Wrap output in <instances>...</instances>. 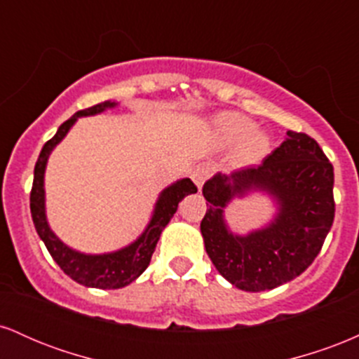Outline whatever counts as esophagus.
<instances>
[{
    "label": "esophagus",
    "instance_id": "34e87169",
    "mask_svg": "<svg viewBox=\"0 0 359 359\" xmlns=\"http://www.w3.org/2000/svg\"><path fill=\"white\" fill-rule=\"evenodd\" d=\"M209 177H211V165H209V163H199V165L194 167L191 172V179L194 180L197 189H203L204 182Z\"/></svg>",
    "mask_w": 359,
    "mask_h": 359
}]
</instances>
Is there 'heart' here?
Listing matches in <instances>:
<instances>
[{
	"label": "heart",
	"mask_w": 359,
	"mask_h": 359,
	"mask_svg": "<svg viewBox=\"0 0 359 359\" xmlns=\"http://www.w3.org/2000/svg\"><path fill=\"white\" fill-rule=\"evenodd\" d=\"M212 133L222 145L238 143V160L245 165H253L263 160L270 150V137L266 131L257 130L253 119L236 111H222L212 118Z\"/></svg>",
	"instance_id": "obj_1"
}]
</instances>
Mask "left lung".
Segmentation results:
<instances>
[{
	"mask_svg": "<svg viewBox=\"0 0 359 359\" xmlns=\"http://www.w3.org/2000/svg\"><path fill=\"white\" fill-rule=\"evenodd\" d=\"M334 170L314 138L287 131L285 142L258 167L214 174L203 187L208 212L201 222L216 270L245 292L277 288L304 273L323 248L334 221ZM259 193L274 205L265 225L233 232L225 209Z\"/></svg>",
	"mask_w": 359,
	"mask_h": 359,
	"instance_id": "left-lung-1",
	"label": "left lung"
}]
</instances>
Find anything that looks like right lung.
<instances>
[{
    "label": "right lung",
    "mask_w": 359,
    "mask_h": 359,
    "mask_svg": "<svg viewBox=\"0 0 359 359\" xmlns=\"http://www.w3.org/2000/svg\"><path fill=\"white\" fill-rule=\"evenodd\" d=\"M119 106L118 101H104L93 108L77 111L65 123H62L53 135V138L45 143L40 151L39 160L35 163L34 172V187L30 194V211L34 219L35 229L39 233L40 240L45 243L48 253L52 255L53 262L69 275L74 282L89 288H123L135 282L147 266L150 265L151 255H154L156 243L160 240L165 226L170 222L177 212L179 203L189 194L197 192L196 185L191 179H179L170 185H167L156 197L154 211H151L150 221L145 226L142 234L123 248L108 251V253H84L67 243H64L52 231L47 219V205H45V170H47L48 158L59 143L67 137L71 128L76 125L77 119L84 116H96L104 113L106 109H113Z\"/></svg>",
    "instance_id": "1"
}]
</instances>
